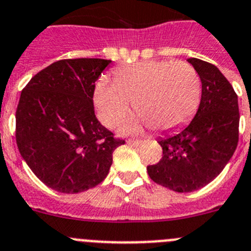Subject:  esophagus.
Returning <instances> with one entry per match:
<instances>
[{"label": "esophagus", "instance_id": "obj_1", "mask_svg": "<svg viewBox=\"0 0 251 251\" xmlns=\"http://www.w3.org/2000/svg\"><path fill=\"white\" fill-rule=\"evenodd\" d=\"M128 144V145H132V146H140L142 144V140H134V139H128L127 141H126Z\"/></svg>", "mask_w": 251, "mask_h": 251}]
</instances>
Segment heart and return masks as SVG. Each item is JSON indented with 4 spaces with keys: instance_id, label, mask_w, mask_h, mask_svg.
Listing matches in <instances>:
<instances>
[{
    "instance_id": "heart-1",
    "label": "heart",
    "mask_w": 251,
    "mask_h": 251,
    "mask_svg": "<svg viewBox=\"0 0 251 251\" xmlns=\"http://www.w3.org/2000/svg\"><path fill=\"white\" fill-rule=\"evenodd\" d=\"M114 77L98 81L95 109L103 125L114 127L125 119L132 100L139 115L124 125L125 131L145 125L157 131L180 127L195 111L201 90L198 72L184 61H140L115 69Z\"/></svg>"
}]
</instances>
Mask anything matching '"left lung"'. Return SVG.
<instances>
[{"label":"left lung","instance_id":"1","mask_svg":"<svg viewBox=\"0 0 251 251\" xmlns=\"http://www.w3.org/2000/svg\"><path fill=\"white\" fill-rule=\"evenodd\" d=\"M201 80V100L191 123L159 140L162 157L148 166L150 179L177 193H191L213 181L231 159L239 141L238 95L220 70L189 58Z\"/></svg>","mask_w":251,"mask_h":251}]
</instances>
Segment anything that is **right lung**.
Masks as SVG:
<instances>
[{
	"mask_svg": "<svg viewBox=\"0 0 251 251\" xmlns=\"http://www.w3.org/2000/svg\"><path fill=\"white\" fill-rule=\"evenodd\" d=\"M110 64L103 58L56 61L21 92L16 110L20 153L58 193H82L103 181L112 152L125 144L99 123L94 110L95 82Z\"/></svg>",
	"mask_w": 251,
	"mask_h": 251,
	"instance_id": "add662e5",
	"label": "right lung"
}]
</instances>
